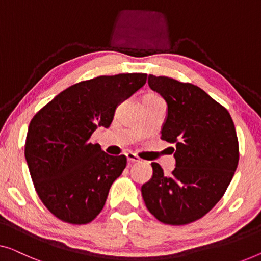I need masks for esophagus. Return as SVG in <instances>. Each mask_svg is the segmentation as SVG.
Masks as SVG:
<instances>
[{
    "label": "esophagus",
    "instance_id": "esophagus-1",
    "mask_svg": "<svg viewBox=\"0 0 261 261\" xmlns=\"http://www.w3.org/2000/svg\"><path fill=\"white\" fill-rule=\"evenodd\" d=\"M126 156H127V161L129 162V164H134V162H140V158L138 155H135V154H133V153H127Z\"/></svg>",
    "mask_w": 261,
    "mask_h": 261
}]
</instances>
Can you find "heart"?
<instances>
[{
  "instance_id": "1",
  "label": "heart",
  "mask_w": 261,
  "mask_h": 261,
  "mask_svg": "<svg viewBox=\"0 0 261 261\" xmlns=\"http://www.w3.org/2000/svg\"><path fill=\"white\" fill-rule=\"evenodd\" d=\"M143 99H160V96H158L156 94H153V93H148L146 94L145 97Z\"/></svg>"
}]
</instances>
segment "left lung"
<instances>
[{
	"instance_id": "1",
	"label": "left lung",
	"mask_w": 261,
	"mask_h": 261,
	"mask_svg": "<svg viewBox=\"0 0 261 261\" xmlns=\"http://www.w3.org/2000/svg\"><path fill=\"white\" fill-rule=\"evenodd\" d=\"M148 85L167 102L161 140L175 145L176 167L165 175L152 162L142 198L159 221L191 224L217 205L231 182L239 162L236 127L227 109L198 86L152 74Z\"/></svg>"
}]
</instances>
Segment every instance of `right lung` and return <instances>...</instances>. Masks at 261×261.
<instances>
[{
	"mask_svg": "<svg viewBox=\"0 0 261 261\" xmlns=\"http://www.w3.org/2000/svg\"><path fill=\"white\" fill-rule=\"evenodd\" d=\"M146 80L145 73H127L77 82L34 115L25 160L37 195L61 221L85 225L102 211L127 158L108 155L89 139L97 127L112 123L118 105Z\"/></svg>",
	"mask_w": 261,
	"mask_h": 261,
	"instance_id": "right-lung-1",
	"label": "right lung"
}]
</instances>
